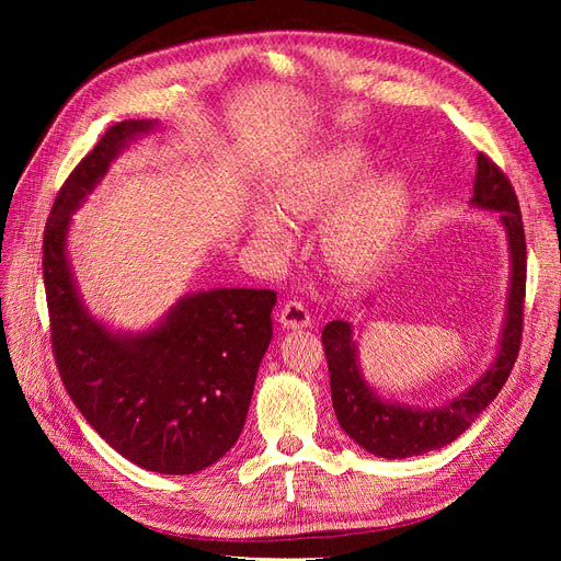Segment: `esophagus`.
I'll return each instance as SVG.
<instances>
[{
  "mask_svg": "<svg viewBox=\"0 0 561 561\" xmlns=\"http://www.w3.org/2000/svg\"><path fill=\"white\" fill-rule=\"evenodd\" d=\"M280 325L287 330H297V328H309L311 325V313L304 307V301L299 299H287L285 307L280 311Z\"/></svg>",
  "mask_w": 561,
  "mask_h": 561,
  "instance_id": "34e87169",
  "label": "esophagus"
}]
</instances>
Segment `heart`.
Returning <instances> with one entry per match:
<instances>
[{"label":"heart","mask_w":561,"mask_h":561,"mask_svg":"<svg viewBox=\"0 0 561 561\" xmlns=\"http://www.w3.org/2000/svg\"><path fill=\"white\" fill-rule=\"evenodd\" d=\"M367 168L365 151L344 147L328 151L287 178L276 190V206L290 217H311L332 208ZM407 194L393 175L371 178L346 196L330 219L325 252L334 268L360 274L375 266L402 222ZM254 233L285 250L293 241L290 227L276 210L262 206L252 213Z\"/></svg>","instance_id":"1"}]
</instances>
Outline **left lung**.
Masks as SVG:
<instances>
[{
  "instance_id": "8db88e82",
  "label": "left lung",
  "mask_w": 561,
  "mask_h": 561,
  "mask_svg": "<svg viewBox=\"0 0 561 561\" xmlns=\"http://www.w3.org/2000/svg\"><path fill=\"white\" fill-rule=\"evenodd\" d=\"M472 206L499 213L507 231V241H511L513 278L499 358L463 396L454 398L445 407H433V410H412V407L386 402L365 383L360 375L358 363H355V342L348 322L332 320L322 330V348L328 355L336 421L348 437L369 454L383 458H407L449 445L451 439L470 428V423L486 410L489 402L499 396V390L511 377L524 330L526 239L513 184L482 151L478 154V171H474L472 182Z\"/></svg>"
}]
</instances>
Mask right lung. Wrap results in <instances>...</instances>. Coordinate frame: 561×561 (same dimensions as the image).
<instances>
[{"instance_id":"add662e5","label":"right lung","mask_w":561,"mask_h":561,"mask_svg":"<svg viewBox=\"0 0 561 561\" xmlns=\"http://www.w3.org/2000/svg\"><path fill=\"white\" fill-rule=\"evenodd\" d=\"M151 122L107 128L60 186L44 229L50 348L60 379L95 433L128 461L192 474L239 439L257 369L274 336V290L198 293L180 299L157 330L112 334L81 307L65 252L70 215L110 161Z\"/></svg>"}]
</instances>
